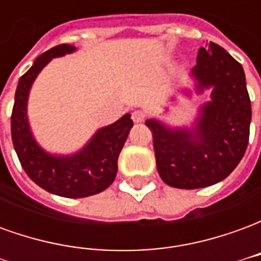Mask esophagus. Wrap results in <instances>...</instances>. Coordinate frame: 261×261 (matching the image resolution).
Returning a JSON list of instances; mask_svg holds the SVG:
<instances>
[{"instance_id":"34e87169","label":"esophagus","mask_w":261,"mask_h":261,"mask_svg":"<svg viewBox=\"0 0 261 261\" xmlns=\"http://www.w3.org/2000/svg\"><path fill=\"white\" fill-rule=\"evenodd\" d=\"M145 117H147V114H145V112H142V110H136L134 113L131 114V119H133L134 123H142L145 120Z\"/></svg>"}]
</instances>
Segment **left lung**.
<instances>
[{"instance_id":"left-lung-1","label":"left lung","mask_w":261,"mask_h":261,"mask_svg":"<svg viewBox=\"0 0 261 261\" xmlns=\"http://www.w3.org/2000/svg\"><path fill=\"white\" fill-rule=\"evenodd\" d=\"M190 78L192 88L180 89L183 96L211 91L190 124L172 125L155 117L145 121L161 179L187 190L213 186L232 173L246 151L252 120L245 71L225 48L213 42L198 48Z\"/></svg>"}]
</instances>
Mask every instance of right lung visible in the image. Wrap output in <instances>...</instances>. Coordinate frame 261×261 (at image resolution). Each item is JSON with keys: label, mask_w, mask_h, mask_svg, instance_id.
<instances>
[{"label": "right lung", "mask_w": 261, "mask_h": 261, "mask_svg": "<svg viewBox=\"0 0 261 261\" xmlns=\"http://www.w3.org/2000/svg\"><path fill=\"white\" fill-rule=\"evenodd\" d=\"M75 51L74 44H60L39 56L20 76L11 116L12 142L26 175L46 192L67 198L93 196L113 183L120 151L133 127L131 114L125 113L117 121L97 128L84 147L71 153L48 152L36 141L28 117L32 85L51 60Z\"/></svg>", "instance_id": "add662e5"}]
</instances>
